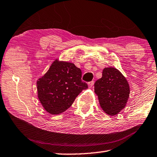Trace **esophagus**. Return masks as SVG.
Segmentation results:
<instances>
[{
	"label": "esophagus",
	"mask_w": 157,
	"mask_h": 157,
	"mask_svg": "<svg viewBox=\"0 0 157 157\" xmlns=\"http://www.w3.org/2000/svg\"><path fill=\"white\" fill-rule=\"evenodd\" d=\"M94 81L89 82H88V86H89V87H92L93 85H94Z\"/></svg>",
	"instance_id": "1"
}]
</instances>
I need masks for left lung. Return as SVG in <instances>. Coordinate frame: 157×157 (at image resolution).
<instances>
[{
    "label": "left lung",
    "mask_w": 157,
    "mask_h": 157,
    "mask_svg": "<svg viewBox=\"0 0 157 157\" xmlns=\"http://www.w3.org/2000/svg\"><path fill=\"white\" fill-rule=\"evenodd\" d=\"M100 106L106 114L117 115L125 107L130 87L126 78L115 67H105L102 78L94 83Z\"/></svg>",
    "instance_id": "left-lung-1"
}]
</instances>
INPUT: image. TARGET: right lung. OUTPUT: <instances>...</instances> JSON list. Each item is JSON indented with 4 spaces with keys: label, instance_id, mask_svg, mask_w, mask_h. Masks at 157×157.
<instances>
[{
    "label": "right lung",
    "instance_id": "obj_1",
    "mask_svg": "<svg viewBox=\"0 0 157 157\" xmlns=\"http://www.w3.org/2000/svg\"><path fill=\"white\" fill-rule=\"evenodd\" d=\"M81 76V69L74 63L56 59L37 81V96L44 109L57 115L70 107L78 94L88 88Z\"/></svg>",
    "mask_w": 157,
    "mask_h": 157
}]
</instances>
